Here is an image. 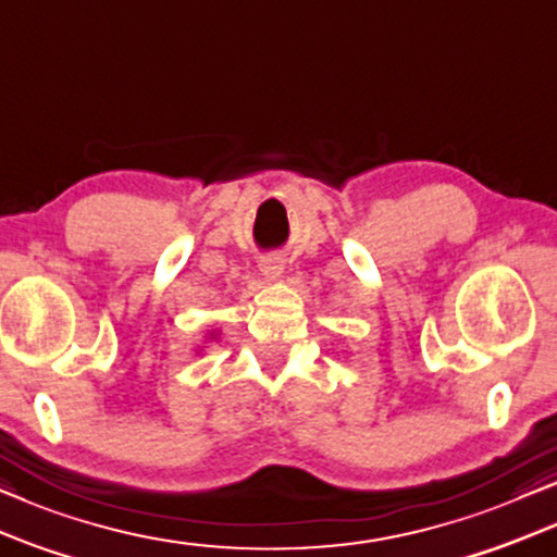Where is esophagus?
Listing matches in <instances>:
<instances>
[{
	"label": "esophagus",
	"instance_id": "1",
	"mask_svg": "<svg viewBox=\"0 0 557 557\" xmlns=\"http://www.w3.org/2000/svg\"><path fill=\"white\" fill-rule=\"evenodd\" d=\"M259 270L267 280H280L285 274V262L280 257H267L262 259V264H259Z\"/></svg>",
	"mask_w": 557,
	"mask_h": 557
}]
</instances>
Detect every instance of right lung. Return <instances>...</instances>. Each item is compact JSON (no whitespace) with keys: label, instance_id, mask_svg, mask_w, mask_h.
<instances>
[{"label":"right lung","instance_id":"right-lung-1","mask_svg":"<svg viewBox=\"0 0 557 557\" xmlns=\"http://www.w3.org/2000/svg\"><path fill=\"white\" fill-rule=\"evenodd\" d=\"M209 336H211V338H216V331H211V333H209ZM198 351H203V346H201V348H198Z\"/></svg>","mask_w":557,"mask_h":557}]
</instances>
